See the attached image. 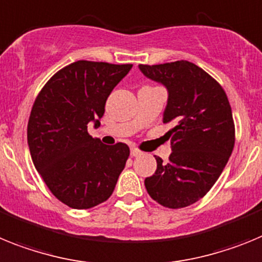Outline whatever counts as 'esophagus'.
I'll return each instance as SVG.
<instances>
[{
	"instance_id": "esophagus-1",
	"label": "esophagus",
	"mask_w": 262,
	"mask_h": 262,
	"mask_svg": "<svg viewBox=\"0 0 262 262\" xmlns=\"http://www.w3.org/2000/svg\"><path fill=\"white\" fill-rule=\"evenodd\" d=\"M141 154H142V151H140V150L136 149V147H132V149H130V156L132 157H138V156H141Z\"/></svg>"
}]
</instances>
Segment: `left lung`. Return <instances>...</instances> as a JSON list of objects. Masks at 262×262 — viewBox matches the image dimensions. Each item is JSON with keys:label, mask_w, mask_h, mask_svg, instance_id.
Here are the masks:
<instances>
[{"label": "left lung", "mask_w": 262, "mask_h": 262, "mask_svg": "<svg viewBox=\"0 0 262 262\" xmlns=\"http://www.w3.org/2000/svg\"><path fill=\"white\" fill-rule=\"evenodd\" d=\"M169 93L163 122L171 141L169 162L156 157L157 170L145 179L147 192L161 206L183 208L211 190L235 145V124L228 97L217 81L187 60L138 66Z\"/></svg>", "instance_id": "1"}]
</instances>
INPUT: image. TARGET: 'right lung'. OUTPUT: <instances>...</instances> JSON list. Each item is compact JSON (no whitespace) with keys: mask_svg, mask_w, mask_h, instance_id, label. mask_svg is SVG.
Listing matches in <instances>:
<instances>
[{"mask_svg":"<svg viewBox=\"0 0 262 262\" xmlns=\"http://www.w3.org/2000/svg\"><path fill=\"white\" fill-rule=\"evenodd\" d=\"M132 64L77 60L66 66L34 101L27 144L34 166L54 196L87 210L112 195L129 157L126 144H101L88 133L100 126L105 103Z\"/></svg>","mask_w":262,"mask_h":262,"instance_id":"1","label":"right lung"}]
</instances>
